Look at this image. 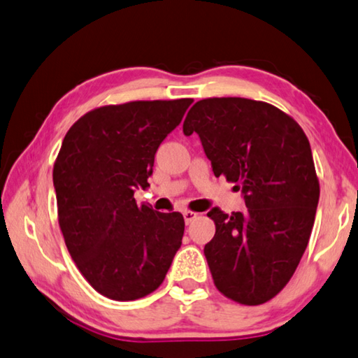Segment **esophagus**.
Wrapping results in <instances>:
<instances>
[{
  "label": "esophagus",
  "instance_id": "34e87169",
  "mask_svg": "<svg viewBox=\"0 0 358 358\" xmlns=\"http://www.w3.org/2000/svg\"><path fill=\"white\" fill-rule=\"evenodd\" d=\"M198 215H199V213H196V212L185 210V212H184V220H185L187 224H192V222L198 218Z\"/></svg>",
  "mask_w": 358,
  "mask_h": 358
}]
</instances>
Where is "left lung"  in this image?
Here are the masks:
<instances>
[{"label": "left lung", "instance_id": "obj_1", "mask_svg": "<svg viewBox=\"0 0 358 358\" xmlns=\"http://www.w3.org/2000/svg\"><path fill=\"white\" fill-rule=\"evenodd\" d=\"M215 176L234 182L246 210L207 213L215 237L204 246L213 284L243 306L282 292L312 234L320 180L302 127L278 107L248 98H206L188 110Z\"/></svg>", "mask_w": 358, "mask_h": 358}]
</instances>
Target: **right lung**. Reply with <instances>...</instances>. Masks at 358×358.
Returning a JSON list of instances; mask_svg holds the SVG:
<instances>
[{"mask_svg": "<svg viewBox=\"0 0 358 358\" xmlns=\"http://www.w3.org/2000/svg\"><path fill=\"white\" fill-rule=\"evenodd\" d=\"M192 98L101 106L74 123L54 162L57 218L84 279L113 301L145 298L164 282L184 235L179 212L137 206L154 156Z\"/></svg>", "mask_w": 358, "mask_h": 358, "instance_id": "add662e5", "label": "right lung"}]
</instances>
